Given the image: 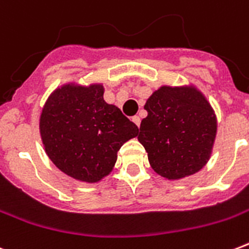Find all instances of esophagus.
Here are the masks:
<instances>
[{
	"mask_svg": "<svg viewBox=\"0 0 249 249\" xmlns=\"http://www.w3.org/2000/svg\"><path fill=\"white\" fill-rule=\"evenodd\" d=\"M133 123H134V124L137 125V126H138V128H140V125H141V117L140 116H133Z\"/></svg>",
	"mask_w": 249,
	"mask_h": 249,
	"instance_id": "1",
	"label": "esophagus"
}]
</instances>
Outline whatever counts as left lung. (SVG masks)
<instances>
[{
  "label": "left lung",
  "instance_id": "8db88e82",
  "mask_svg": "<svg viewBox=\"0 0 249 249\" xmlns=\"http://www.w3.org/2000/svg\"><path fill=\"white\" fill-rule=\"evenodd\" d=\"M144 109L138 141L152 169L168 179L199 172L209 160L217 132L216 115L204 95L194 86H161Z\"/></svg>",
  "mask_w": 249,
  "mask_h": 249
}]
</instances>
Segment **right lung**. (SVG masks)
<instances>
[{"label": "right lung", "instance_id": "1", "mask_svg": "<svg viewBox=\"0 0 249 249\" xmlns=\"http://www.w3.org/2000/svg\"><path fill=\"white\" fill-rule=\"evenodd\" d=\"M103 86L67 84L53 91L40 117L41 140L56 168L83 182L101 181L138 126L103 99Z\"/></svg>", "mask_w": 249, "mask_h": 249}]
</instances>
